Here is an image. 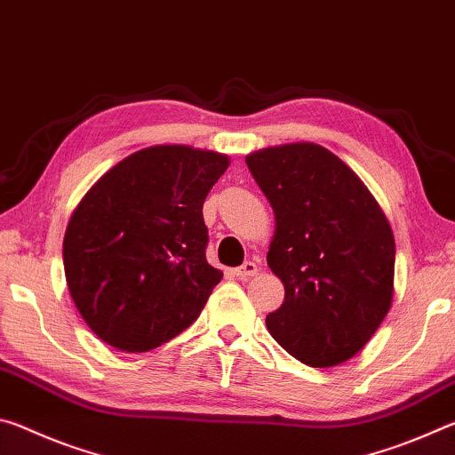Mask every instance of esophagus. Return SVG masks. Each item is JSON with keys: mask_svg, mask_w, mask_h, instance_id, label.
Returning <instances> with one entry per match:
<instances>
[{"mask_svg": "<svg viewBox=\"0 0 455 455\" xmlns=\"http://www.w3.org/2000/svg\"><path fill=\"white\" fill-rule=\"evenodd\" d=\"M257 271H259V268H257L255 260H244V263H243L241 267L235 268V275H236L241 281H246V279H251V276H255Z\"/></svg>", "mask_w": 455, "mask_h": 455, "instance_id": "esophagus-1", "label": "esophagus"}]
</instances>
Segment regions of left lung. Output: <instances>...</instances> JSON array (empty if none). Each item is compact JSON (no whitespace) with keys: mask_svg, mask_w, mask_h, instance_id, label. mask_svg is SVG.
<instances>
[{"mask_svg":"<svg viewBox=\"0 0 455 455\" xmlns=\"http://www.w3.org/2000/svg\"><path fill=\"white\" fill-rule=\"evenodd\" d=\"M244 160L275 212L267 263L284 301L267 315L268 333L307 365L343 363L365 347L394 299L389 222L359 176L319 144Z\"/></svg>","mask_w":455,"mask_h":455,"instance_id":"8db88e82","label":"left lung"}]
</instances>
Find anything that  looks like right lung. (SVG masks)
Instances as JSON below:
<instances>
[{"mask_svg": "<svg viewBox=\"0 0 455 455\" xmlns=\"http://www.w3.org/2000/svg\"><path fill=\"white\" fill-rule=\"evenodd\" d=\"M227 168L225 154L152 146L110 168L76 206L66 281L104 343L150 351L198 319L222 279L206 263L203 204Z\"/></svg>", "mask_w": 455, "mask_h": 455, "instance_id": "1", "label": "right lung"}]
</instances>
